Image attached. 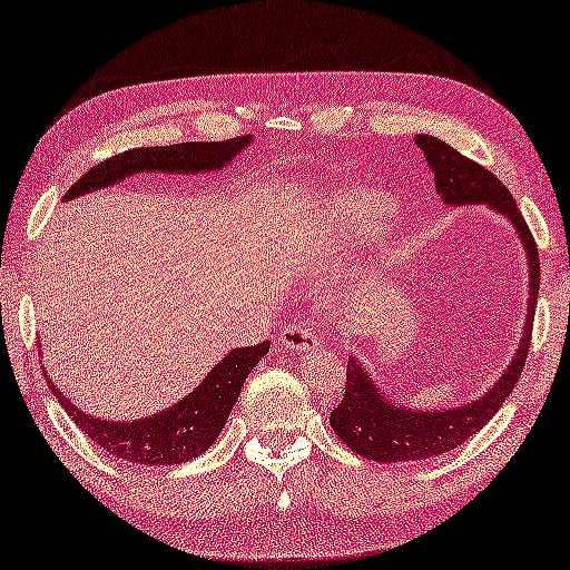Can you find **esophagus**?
<instances>
[{"instance_id":"obj_1","label":"esophagus","mask_w":570,"mask_h":570,"mask_svg":"<svg viewBox=\"0 0 570 570\" xmlns=\"http://www.w3.org/2000/svg\"><path fill=\"white\" fill-rule=\"evenodd\" d=\"M318 338H321V333L305 321H293L291 325H285V328L277 335L279 346H285L287 351H313V348H318V343H321Z\"/></svg>"}]
</instances>
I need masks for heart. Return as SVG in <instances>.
Masks as SVG:
<instances>
[{
    "instance_id": "1",
    "label": "heart",
    "mask_w": 570,
    "mask_h": 570,
    "mask_svg": "<svg viewBox=\"0 0 570 570\" xmlns=\"http://www.w3.org/2000/svg\"><path fill=\"white\" fill-rule=\"evenodd\" d=\"M391 212L389 202L376 197H358L348 204V222L353 229L371 232Z\"/></svg>"
}]
</instances>
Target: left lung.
Returning a JSON list of instances; mask_svg holds the SVG:
<instances>
[{
	"instance_id": "8db88e82",
	"label": "left lung",
	"mask_w": 570,
	"mask_h": 570,
	"mask_svg": "<svg viewBox=\"0 0 570 570\" xmlns=\"http://www.w3.org/2000/svg\"><path fill=\"white\" fill-rule=\"evenodd\" d=\"M416 146L424 151L429 169L434 171L436 189L444 204H490L492 209L515 224L520 239L525 242L530 263V297H528V321L522 331L520 348L515 358L502 373L500 381L482 399L472 404L446 409V412H416V409L396 406L379 394V389L361 368L356 358L348 356L346 366V391L341 404L331 412V426L338 440L361 456L373 462H416L429 456L444 454L478 434L480 429L495 416L502 401L510 396L512 386L518 384L522 366H525L530 335H533V318L540 285V259L535 239L530 235L528 222L522 219L515 199L495 174L484 169L472 158L454 151L450 144L434 136H414Z\"/></svg>"
}]
</instances>
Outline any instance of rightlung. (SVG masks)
<instances>
[{"mask_svg": "<svg viewBox=\"0 0 570 570\" xmlns=\"http://www.w3.org/2000/svg\"><path fill=\"white\" fill-rule=\"evenodd\" d=\"M252 141V136L227 138V141H191L176 146H151V148H130L118 156H110L88 174L75 181L62 202H70L80 194L96 191L100 186H110L130 174L141 171H169V174H197V171H217L224 164L232 161ZM269 351V341L257 346L237 348L227 353V358L207 373V379L181 399L179 404L166 409V412L151 414L138 422H106V419H92L75 409L62 391L48 381L55 399L60 401L65 412L108 454L120 456L136 464H181L189 462L202 452H207L217 440L222 426L235 406L242 386L255 363Z\"/></svg>", "mask_w": 570, "mask_h": 570, "instance_id": "add662e5", "label": "right lung"}]
</instances>
